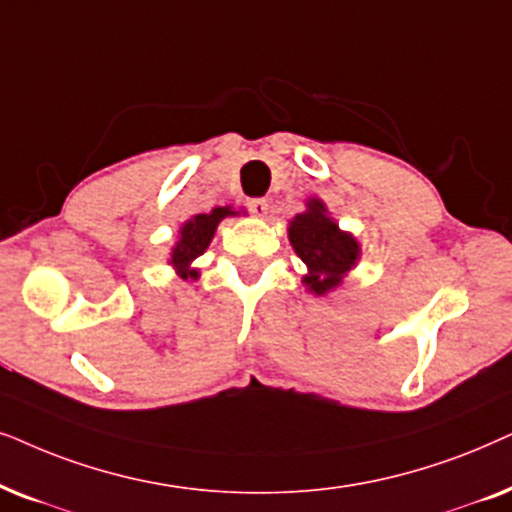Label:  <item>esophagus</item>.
I'll use <instances>...</instances> for the list:
<instances>
[{
	"label": "esophagus",
	"instance_id": "obj_1",
	"mask_svg": "<svg viewBox=\"0 0 512 512\" xmlns=\"http://www.w3.org/2000/svg\"><path fill=\"white\" fill-rule=\"evenodd\" d=\"M248 208L252 210V215L264 217V215L269 213V201L267 199H250L248 201Z\"/></svg>",
	"mask_w": 512,
	"mask_h": 512
}]
</instances>
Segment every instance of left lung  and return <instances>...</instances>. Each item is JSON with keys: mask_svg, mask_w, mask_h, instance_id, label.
I'll use <instances>...</instances> for the list:
<instances>
[{"mask_svg": "<svg viewBox=\"0 0 512 512\" xmlns=\"http://www.w3.org/2000/svg\"><path fill=\"white\" fill-rule=\"evenodd\" d=\"M288 238L309 269L302 283L313 295H327L342 285L344 276L356 267L360 257L356 238L339 229V224L327 215L325 203L318 199H311L304 213L295 215L288 227Z\"/></svg>", "mask_w": 512, "mask_h": 512, "instance_id": "8db88e82", "label": "left lung"}]
</instances>
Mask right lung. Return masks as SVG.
Returning <instances> with one entry per match:
<instances>
[{"label": "right lung", "mask_w": 512, "mask_h": 512, "mask_svg": "<svg viewBox=\"0 0 512 512\" xmlns=\"http://www.w3.org/2000/svg\"><path fill=\"white\" fill-rule=\"evenodd\" d=\"M238 215L236 210H231L229 206L224 208H213L210 213H201L194 215L192 220H187L180 227V238H177L173 252H170V262L173 269L177 271L180 278H199V271L192 269V262L196 257H201L206 248L213 241L217 224H220L224 217Z\"/></svg>", "instance_id": "obj_1"}]
</instances>
